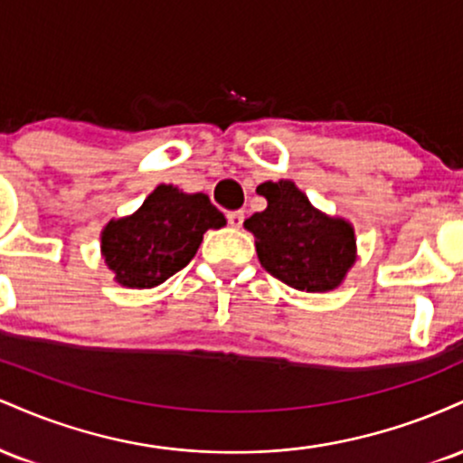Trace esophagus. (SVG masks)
<instances>
[{
	"mask_svg": "<svg viewBox=\"0 0 463 463\" xmlns=\"http://www.w3.org/2000/svg\"><path fill=\"white\" fill-rule=\"evenodd\" d=\"M228 224L232 228H241L243 226V211H231L228 213Z\"/></svg>",
	"mask_w": 463,
	"mask_h": 463,
	"instance_id": "34e87169",
	"label": "esophagus"
}]
</instances>
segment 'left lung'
Returning <instances> with one entry per match:
<instances>
[{"label":"left lung","mask_w":463,"mask_h":463,"mask_svg":"<svg viewBox=\"0 0 463 463\" xmlns=\"http://www.w3.org/2000/svg\"><path fill=\"white\" fill-rule=\"evenodd\" d=\"M268 209L243 222L254 235L259 261L274 279L298 291H331L357 259L354 228L317 211L291 180L259 184Z\"/></svg>","instance_id":"8db88e82"}]
</instances>
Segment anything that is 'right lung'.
<instances>
[{
	"label": "right lung",
	"instance_id": "obj_1",
	"mask_svg": "<svg viewBox=\"0 0 463 463\" xmlns=\"http://www.w3.org/2000/svg\"><path fill=\"white\" fill-rule=\"evenodd\" d=\"M222 226L226 217L211 204L209 195L158 184L139 211L104 226L102 257L117 283L150 289L195 257L209 228Z\"/></svg>",
	"mask_w": 463,
	"mask_h": 463
}]
</instances>
